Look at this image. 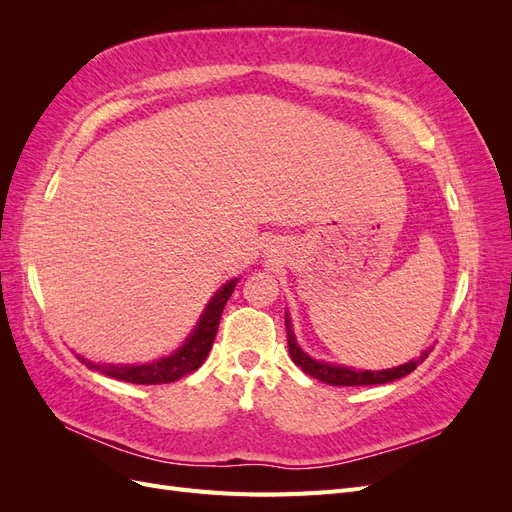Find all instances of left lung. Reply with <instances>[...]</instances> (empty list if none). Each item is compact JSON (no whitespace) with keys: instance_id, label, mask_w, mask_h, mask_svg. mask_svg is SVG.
I'll return each instance as SVG.
<instances>
[{"instance_id":"obj_1","label":"left lung","mask_w":512,"mask_h":512,"mask_svg":"<svg viewBox=\"0 0 512 512\" xmlns=\"http://www.w3.org/2000/svg\"><path fill=\"white\" fill-rule=\"evenodd\" d=\"M286 333H288V352L292 356L294 365H299L305 374H309L320 382H327L331 386H367V384H386V382L399 380V378L412 374L416 365L423 363L427 359V354L431 352V348H429V350L421 352V356H416V359L399 365V367H391V369H378V371L354 369V367H346V365H335V363L312 359V356H309L297 344V337H294L288 312H286Z\"/></svg>"}]
</instances>
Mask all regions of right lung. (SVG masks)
<instances>
[{
    "label": "right lung",
    "instance_id": "obj_1",
    "mask_svg": "<svg viewBox=\"0 0 512 512\" xmlns=\"http://www.w3.org/2000/svg\"><path fill=\"white\" fill-rule=\"evenodd\" d=\"M239 277H232L218 292L213 294L211 301L207 303L205 312L200 314L194 331L185 339L183 346L177 348L173 354L162 356L158 361L151 363H138V365H113V363H94L79 356V361L85 363L89 369H96L100 374L115 378L121 382H132V384H168L175 382L183 376L192 374L200 365L205 363L207 354L213 346L215 333L220 327V318L224 312V305L230 299L232 290H235Z\"/></svg>",
    "mask_w": 512,
    "mask_h": 512
}]
</instances>
